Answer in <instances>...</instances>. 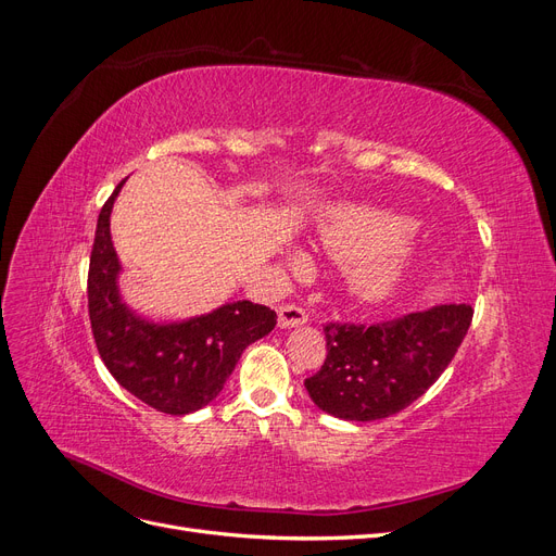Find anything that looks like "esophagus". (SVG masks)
<instances>
[{
  "label": "esophagus",
  "instance_id": "obj_1",
  "mask_svg": "<svg viewBox=\"0 0 556 556\" xmlns=\"http://www.w3.org/2000/svg\"><path fill=\"white\" fill-rule=\"evenodd\" d=\"M306 311L296 306V304H285L278 308V325L282 329H290V327H299V325H306Z\"/></svg>",
  "mask_w": 556,
  "mask_h": 556
}]
</instances>
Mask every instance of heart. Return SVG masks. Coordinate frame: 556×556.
I'll use <instances>...</instances> for the list:
<instances>
[{"mask_svg":"<svg viewBox=\"0 0 556 556\" xmlns=\"http://www.w3.org/2000/svg\"><path fill=\"white\" fill-rule=\"evenodd\" d=\"M410 225L376 208H345L319 227V241L331 257L348 264V288L364 304L390 299L410 271L403 239ZM299 264V260H294Z\"/></svg>","mask_w":556,"mask_h":556,"instance_id":"obj_1","label":"heart"}]
</instances>
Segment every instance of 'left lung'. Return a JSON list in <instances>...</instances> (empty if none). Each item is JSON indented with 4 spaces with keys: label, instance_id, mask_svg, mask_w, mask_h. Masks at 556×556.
Here are the masks:
<instances>
[{
    "label": "left lung",
    "instance_id": "left-lung-1",
    "mask_svg": "<svg viewBox=\"0 0 556 556\" xmlns=\"http://www.w3.org/2000/svg\"><path fill=\"white\" fill-rule=\"evenodd\" d=\"M473 319L468 304L435 306L376 325L327 323V359L306 378L325 413L371 422L422 396L457 355Z\"/></svg>",
    "mask_w": 556,
    "mask_h": 556
}]
</instances>
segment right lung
I'll use <instances>...</instances> for the list:
<instances>
[{"label": "right lung", "instance_id": "right-lung-1", "mask_svg": "<svg viewBox=\"0 0 556 556\" xmlns=\"http://www.w3.org/2000/svg\"><path fill=\"white\" fill-rule=\"evenodd\" d=\"M121 180L97 220L88 271V311L99 357L129 394L166 415L204 408L223 392L243 350L276 327V311L233 301L178 325L134 315L117 294V264L109 217Z\"/></svg>", "mask_w": 556, "mask_h": 556}]
</instances>
